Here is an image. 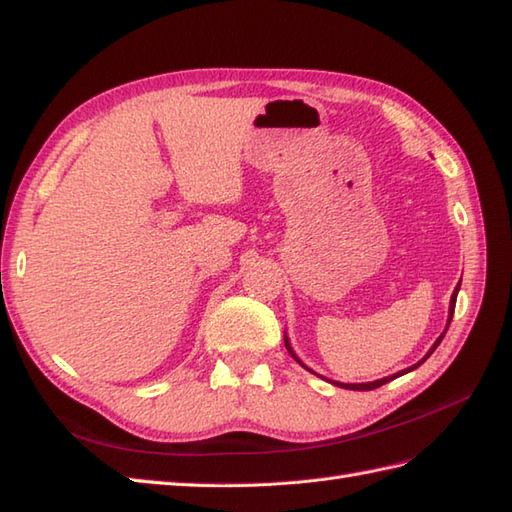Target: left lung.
<instances>
[{"instance_id": "obj_1", "label": "left lung", "mask_w": 512, "mask_h": 512, "mask_svg": "<svg viewBox=\"0 0 512 512\" xmlns=\"http://www.w3.org/2000/svg\"><path fill=\"white\" fill-rule=\"evenodd\" d=\"M458 292H460V284L455 286V290H453V295H451V303H449V321H447V328H444V332L438 336L436 339V343L431 345V350L427 352V356L422 358L420 363H416V365H411V367H407V369H402V372H398V374H394V376H385V378H380V380H374V383H339V380H330L332 385H336V387H343V389H354V391H369V389H376V387H380V385H385V383H389V380H394V378H398V376H402V374H407V372H411V369H416V367H420L424 361H427V358L436 352V347L440 345V341L444 339V334H447V330H449V325H451V319H453V310H455V299H458ZM284 341H286V350L290 352V356L295 358V361L301 365V367H306L308 372H312V369L301 361V358L295 354V350H292V345H290V341H288V336L284 334ZM312 374H317V372H312ZM319 376V374H317ZM323 378V376H321ZM328 380V378H325Z\"/></svg>"}]
</instances>
